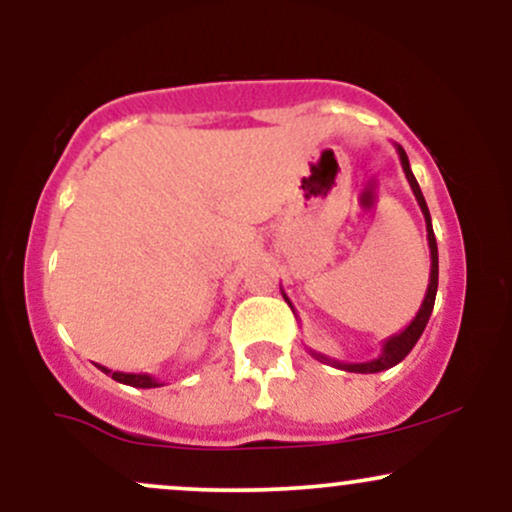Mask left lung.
<instances>
[{
  "instance_id": "1",
  "label": "left lung",
  "mask_w": 512,
  "mask_h": 512,
  "mask_svg": "<svg viewBox=\"0 0 512 512\" xmlns=\"http://www.w3.org/2000/svg\"><path fill=\"white\" fill-rule=\"evenodd\" d=\"M395 149H397V154H399V163H402L404 175H407V180H409L411 192H414L416 202H419V207H421V214H424V219H426L428 248H431V276H428V289H426L424 301H421L419 313H416L414 320H411L402 332L392 334V337L385 339L383 349H380V354L375 356V358H370V361H363V363H344V361H334V358L325 356V354H317V351L310 349V354H313L317 361L330 363V366L339 368V370H349V373H380V370H387V368L397 366L399 361H404V356H407L409 351L414 349V344L419 342V337H421V334H424L426 325H428V317H431V313H433V303H436V291H438V245H436V236H433L431 214H428L426 199H424V195H421L419 182H416L414 173H411L407 154H404V149L399 144H395ZM281 293H284V291H281ZM284 298H286V303L291 305L289 296H286V293H284ZM291 310H293V305H291Z\"/></svg>"
}]
</instances>
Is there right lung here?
Here are the masks:
<instances>
[{
  "mask_svg": "<svg viewBox=\"0 0 512 512\" xmlns=\"http://www.w3.org/2000/svg\"><path fill=\"white\" fill-rule=\"evenodd\" d=\"M98 366V363H96ZM103 370V373H108V375H113V380H117V383H122V385H129V387H161L163 383L161 380H156L154 375H149V373H122V370H110V368H105V366H98Z\"/></svg>",
  "mask_w": 512,
  "mask_h": 512,
  "instance_id": "obj_1",
  "label": "right lung"
}]
</instances>
